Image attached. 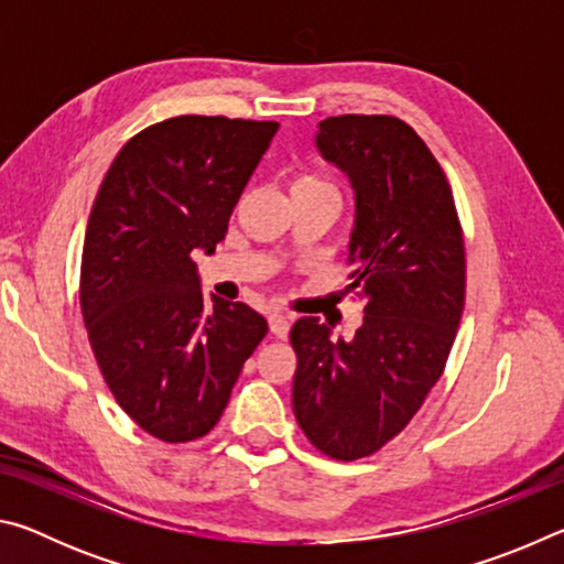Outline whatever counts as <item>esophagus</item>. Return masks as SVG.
<instances>
[{"label": "esophagus", "instance_id": "obj_1", "mask_svg": "<svg viewBox=\"0 0 564 564\" xmlns=\"http://www.w3.org/2000/svg\"><path fill=\"white\" fill-rule=\"evenodd\" d=\"M269 326H271V333L275 338H289L291 323H289V318L283 316V313H279V311L269 313Z\"/></svg>", "mask_w": 564, "mask_h": 564}]
</instances>
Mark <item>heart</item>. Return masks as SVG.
I'll return each instance as SVG.
<instances>
[{"mask_svg":"<svg viewBox=\"0 0 564 564\" xmlns=\"http://www.w3.org/2000/svg\"><path fill=\"white\" fill-rule=\"evenodd\" d=\"M299 191H336L330 181L321 178L316 174H299L291 181V194H299Z\"/></svg>","mask_w":564,"mask_h":564,"instance_id":"b5f03b06","label":"heart"}]
</instances>
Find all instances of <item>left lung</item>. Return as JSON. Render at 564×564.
Returning a JSON list of instances; mask_svg holds the SVG:
<instances>
[{
  "label": "left lung",
  "instance_id": "1",
  "mask_svg": "<svg viewBox=\"0 0 564 564\" xmlns=\"http://www.w3.org/2000/svg\"><path fill=\"white\" fill-rule=\"evenodd\" d=\"M316 147L356 194L348 291L362 323L350 340L313 316L293 323V413L321 453L358 460L393 441L443 376L465 305V246L451 184L405 121L330 117Z\"/></svg>",
  "mask_w": 564,
  "mask_h": 564
}]
</instances>
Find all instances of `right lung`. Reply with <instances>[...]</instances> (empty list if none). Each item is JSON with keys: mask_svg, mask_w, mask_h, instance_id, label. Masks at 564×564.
Segmentation results:
<instances>
[{"mask_svg": "<svg viewBox=\"0 0 564 564\" xmlns=\"http://www.w3.org/2000/svg\"><path fill=\"white\" fill-rule=\"evenodd\" d=\"M275 121L174 117L139 131L113 159L82 253V313L94 356L133 423L164 443L218 423L246 358L269 333L212 295L191 256L214 253Z\"/></svg>", "mask_w": 564, "mask_h": 564, "instance_id": "1", "label": "right lung"}]
</instances>
